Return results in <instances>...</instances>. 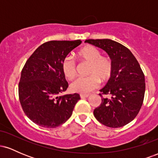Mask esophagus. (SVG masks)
<instances>
[{
    "label": "esophagus",
    "instance_id": "34e87169",
    "mask_svg": "<svg viewBox=\"0 0 158 158\" xmlns=\"http://www.w3.org/2000/svg\"><path fill=\"white\" fill-rule=\"evenodd\" d=\"M88 97H89V94H80L81 99H84V98H87Z\"/></svg>",
    "mask_w": 158,
    "mask_h": 158
}]
</instances>
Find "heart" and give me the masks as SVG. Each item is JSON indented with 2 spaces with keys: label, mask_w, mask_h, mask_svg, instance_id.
<instances>
[{
  "label": "heart",
  "mask_w": 158,
  "mask_h": 158,
  "mask_svg": "<svg viewBox=\"0 0 158 158\" xmlns=\"http://www.w3.org/2000/svg\"><path fill=\"white\" fill-rule=\"evenodd\" d=\"M81 60L89 63L87 74L79 77L70 85V90L75 93L88 94L99 86L100 80L106 81L112 76L113 61L108 56H102V52L96 47L88 45L77 52ZM61 71L66 79L71 80L77 75V64L70 56H66L61 62Z\"/></svg>",
  "instance_id": "1"
}]
</instances>
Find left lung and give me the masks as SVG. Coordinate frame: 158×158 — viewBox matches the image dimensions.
Returning <instances> with one entry per match:
<instances>
[{
  "mask_svg": "<svg viewBox=\"0 0 158 158\" xmlns=\"http://www.w3.org/2000/svg\"><path fill=\"white\" fill-rule=\"evenodd\" d=\"M85 42L104 50L114 64L112 76L100 90L102 103L94 109V117L110 128L126 126L138 114L144 99L146 83L142 69L132 52L117 41L88 39Z\"/></svg>",
  "mask_w": 158,
  "mask_h": 158,
  "instance_id": "1",
  "label": "left lung"
}]
</instances>
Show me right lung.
I'll list each match as a JSON object with an SVG mask.
<instances>
[{
	"instance_id": "1",
	"label": "right lung",
	"mask_w": 158,
	"mask_h": 158,
	"mask_svg": "<svg viewBox=\"0 0 158 158\" xmlns=\"http://www.w3.org/2000/svg\"><path fill=\"white\" fill-rule=\"evenodd\" d=\"M81 43V40L48 41L36 49L25 63L19 84V100L25 114L35 124L56 128L72 115L80 96H59L68 88L61 62Z\"/></svg>"
}]
</instances>
